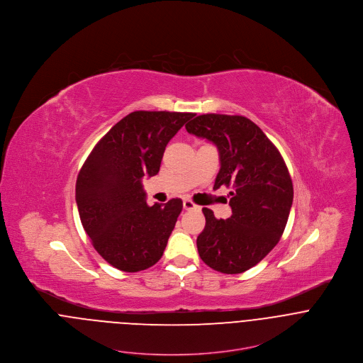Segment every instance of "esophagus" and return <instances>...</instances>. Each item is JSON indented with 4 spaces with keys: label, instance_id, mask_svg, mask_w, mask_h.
I'll use <instances>...</instances> for the list:
<instances>
[{
    "label": "esophagus",
    "instance_id": "obj_1",
    "mask_svg": "<svg viewBox=\"0 0 363 363\" xmlns=\"http://www.w3.org/2000/svg\"><path fill=\"white\" fill-rule=\"evenodd\" d=\"M183 208H184V209H197V211L200 209V207H199L197 204H194L191 200H187V199L183 201Z\"/></svg>",
    "mask_w": 363,
    "mask_h": 363
}]
</instances>
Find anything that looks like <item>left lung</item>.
Returning <instances> with one entry per match:
<instances>
[{"mask_svg":"<svg viewBox=\"0 0 363 363\" xmlns=\"http://www.w3.org/2000/svg\"><path fill=\"white\" fill-rule=\"evenodd\" d=\"M219 151L213 189L232 187V216L216 219L203 208L206 228L197 238L201 259L215 271L240 274L259 264L279 242L294 201L288 167L257 124L243 116L201 114L186 124Z\"/></svg>","mask_w":363,"mask_h":363,"instance_id":"8db88e82","label":"left lung"}]
</instances>
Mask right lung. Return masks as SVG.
<instances>
[{
  "mask_svg": "<svg viewBox=\"0 0 363 363\" xmlns=\"http://www.w3.org/2000/svg\"><path fill=\"white\" fill-rule=\"evenodd\" d=\"M194 113L127 114L95 145L75 186L79 218L110 265L137 272L156 264L183 209L180 199L147 204L145 176L157 174L167 143Z\"/></svg>",
  "mask_w": 363,
  "mask_h": 363,
  "instance_id": "right-lung-1",
  "label": "right lung"
}]
</instances>
